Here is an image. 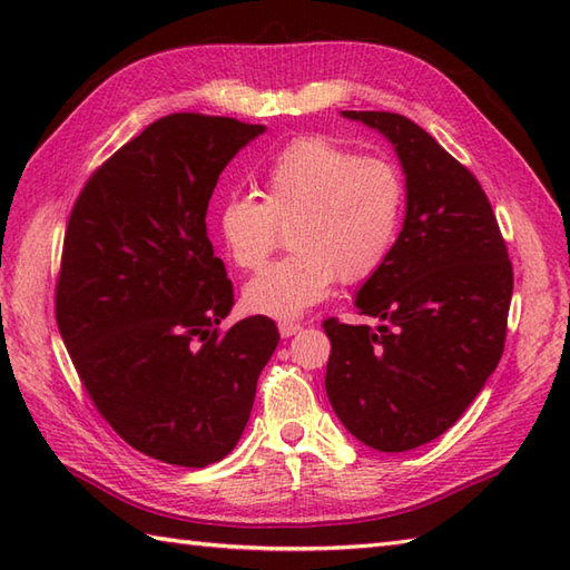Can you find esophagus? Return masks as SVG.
Here are the masks:
<instances>
[{"label": "esophagus", "instance_id": "obj_1", "mask_svg": "<svg viewBox=\"0 0 570 570\" xmlns=\"http://www.w3.org/2000/svg\"><path fill=\"white\" fill-rule=\"evenodd\" d=\"M298 331H301V323H296V321H282V323H278V333H282V337H292Z\"/></svg>", "mask_w": 570, "mask_h": 570}]
</instances>
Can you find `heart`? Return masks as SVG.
<instances>
[{"mask_svg": "<svg viewBox=\"0 0 570 570\" xmlns=\"http://www.w3.org/2000/svg\"><path fill=\"white\" fill-rule=\"evenodd\" d=\"M399 168L325 135L298 137L264 174L262 198L235 193L217 210L223 245L239 269H259L282 225L294 252L272 262L245 288L249 311L296 318L331 294L335 278L365 282L382 269L404 220Z\"/></svg>", "mask_w": 570, "mask_h": 570, "instance_id": "heart-1", "label": "heart"}]
</instances>
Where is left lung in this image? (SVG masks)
<instances>
[{
	"mask_svg": "<svg viewBox=\"0 0 570 570\" xmlns=\"http://www.w3.org/2000/svg\"><path fill=\"white\" fill-rule=\"evenodd\" d=\"M394 144L406 217L390 259L360 288V316L325 318V392L345 429L382 453L439 439L504 353L514 272L480 180L426 129L396 112H343Z\"/></svg>",
	"mask_w": 570,
	"mask_h": 570,
	"instance_id": "1",
	"label": "left lung"
}]
</instances>
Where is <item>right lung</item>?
Wrapping results in <instances>:
<instances>
[{"mask_svg": "<svg viewBox=\"0 0 570 570\" xmlns=\"http://www.w3.org/2000/svg\"><path fill=\"white\" fill-rule=\"evenodd\" d=\"M235 117L156 119L85 180L56 282V323L85 392L119 439L205 468L247 426L276 323L220 331L233 282L208 237L223 168L262 135Z\"/></svg>", "mask_w": 570, "mask_h": 570, "instance_id": "1", "label": "right lung"}]
</instances>
